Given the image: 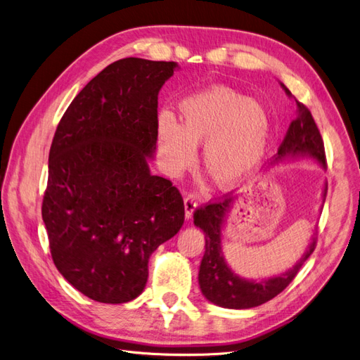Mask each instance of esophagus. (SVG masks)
<instances>
[{
	"label": "esophagus",
	"mask_w": 360,
	"mask_h": 360,
	"mask_svg": "<svg viewBox=\"0 0 360 360\" xmlns=\"http://www.w3.org/2000/svg\"><path fill=\"white\" fill-rule=\"evenodd\" d=\"M197 205H198V200L195 195H186V197H184V214H186L188 219L192 217L195 209H197Z\"/></svg>",
	"instance_id": "1"
}]
</instances>
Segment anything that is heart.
I'll list each match as a JSON object with an SVG mask.
<instances>
[{"label": "heart", "mask_w": 360, "mask_h": 360, "mask_svg": "<svg viewBox=\"0 0 360 360\" xmlns=\"http://www.w3.org/2000/svg\"><path fill=\"white\" fill-rule=\"evenodd\" d=\"M181 123L169 112L158 120V147L171 174L189 168L195 147L202 146V163L214 184L230 188L259 163L270 135L263 105L228 86H212L181 101Z\"/></svg>", "instance_id": "1"}]
</instances>
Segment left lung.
Segmentation results:
<instances>
[{"instance_id": "left-lung-1", "label": "left lung", "mask_w": 360, "mask_h": 360, "mask_svg": "<svg viewBox=\"0 0 360 360\" xmlns=\"http://www.w3.org/2000/svg\"><path fill=\"white\" fill-rule=\"evenodd\" d=\"M284 89L288 96L294 97L287 86H284ZM294 101H296L297 105V117L290 123L285 138L281 143L278 153L275 155V160L288 156L311 155L323 167H326L328 163H326L324 143L320 135V130L314 122V117L302 102H299L297 99ZM326 193H328V186H326L323 193L324 200ZM231 201L233 197H230V193H225L222 200L204 204L193 212L195 225L200 226L205 233V252L200 266L198 281L201 291L207 300H210L214 304H219L222 308L248 309L274 299L291 284V281L296 278L304 261L309 258L315 246H317V237L312 238L309 248L303 254L299 263L288 271H285L284 275L266 281L242 279L226 266L221 249V228L226 212L230 210Z\"/></svg>"}]
</instances>
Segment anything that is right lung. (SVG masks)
<instances>
[{
	"label": "right lung",
	"mask_w": 360,
	"mask_h": 360,
	"mask_svg": "<svg viewBox=\"0 0 360 360\" xmlns=\"http://www.w3.org/2000/svg\"><path fill=\"white\" fill-rule=\"evenodd\" d=\"M177 64L129 57L105 68L61 117L41 202L53 264L84 296L126 303L148 258L184 222L171 180L151 176L158 94Z\"/></svg>",
	"instance_id": "right-lung-1"
}]
</instances>
